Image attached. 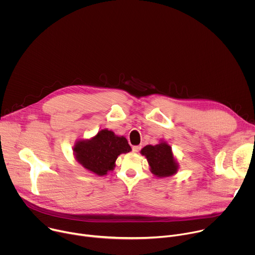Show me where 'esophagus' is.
I'll use <instances>...</instances> for the list:
<instances>
[{
    "label": "esophagus",
    "mask_w": 255,
    "mask_h": 255,
    "mask_svg": "<svg viewBox=\"0 0 255 255\" xmlns=\"http://www.w3.org/2000/svg\"><path fill=\"white\" fill-rule=\"evenodd\" d=\"M140 149H141V146H139V145H137V146H133V148H132L133 152H136V153L139 152Z\"/></svg>",
    "instance_id": "1"
}]
</instances>
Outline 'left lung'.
I'll return each mask as SVG.
<instances>
[{
  "instance_id": "left-lung-1",
  "label": "left lung",
  "mask_w": 255,
  "mask_h": 255,
  "mask_svg": "<svg viewBox=\"0 0 255 255\" xmlns=\"http://www.w3.org/2000/svg\"><path fill=\"white\" fill-rule=\"evenodd\" d=\"M140 153L146 157L150 171L157 177L171 176L178 170V163L173 156L170 145L163 140L156 145H146Z\"/></svg>"
}]
</instances>
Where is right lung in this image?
<instances>
[{"label":"right lung","instance_id":"obj_1","mask_svg":"<svg viewBox=\"0 0 255 255\" xmlns=\"http://www.w3.org/2000/svg\"><path fill=\"white\" fill-rule=\"evenodd\" d=\"M76 160L87 170L106 175L115 167L118 156L132 149L124 136L116 135L112 130L102 129L90 139H80L74 148Z\"/></svg>","mask_w":255,"mask_h":255}]
</instances>
